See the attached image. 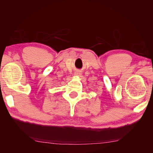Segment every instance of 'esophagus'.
Returning a JSON list of instances; mask_svg holds the SVG:
<instances>
[{
  "label": "esophagus",
  "instance_id": "esophagus-1",
  "mask_svg": "<svg viewBox=\"0 0 153 153\" xmlns=\"http://www.w3.org/2000/svg\"><path fill=\"white\" fill-rule=\"evenodd\" d=\"M82 73L80 70H77L74 74L75 76H82Z\"/></svg>",
  "mask_w": 153,
  "mask_h": 153
}]
</instances>
